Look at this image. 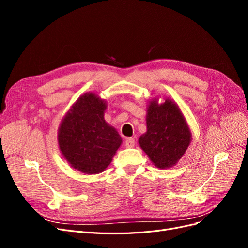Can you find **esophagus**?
<instances>
[{
    "instance_id": "34e87169",
    "label": "esophagus",
    "mask_w": 248,
    "mask_h": 248,
    "mask_svg": "<svg viewBox=\"0 0 248 248\" xmlns=\"http://www.w3.org/2000/svg\"><path fill=\"white\" fill-rule=\"evenodd\" d=\"M134 145H136V140H134V139L128 138L125 140V146L127 148H132V147H134Z\"/></svg>"
}]
</instances>
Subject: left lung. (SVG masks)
Listing matches in <instances>:
<instances>
[{
	"label": "left lung",
	"instance_id": "left-lung-1",
	"mask_svg": "<svg viewBox=\"0 0 248 248\" xmlns=\"http://www.w3.org/2000/svg\"><path fill=\"white\" fill-rule=\"evenodd\" d=\"M191 134L184 117L170 99L158 104L150 102L147 112V132L139 142L149 158L159 169L174 166L188 148Z\"/></svg>",
	"mask_w": 248,
	"mask_h": 248
}]
</instances>
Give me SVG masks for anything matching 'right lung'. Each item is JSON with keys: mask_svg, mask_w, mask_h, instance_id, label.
I'll return each mask as SVG.
<instances>
[{"mask_svg": "<svg viewBox=\"0 0 248 248\" xmlns=\"http://www.w3.org/2000/svg\"><path fill=\"white\" fill-rule=\"evenodd\" d=\"M106 101L87 93L73 104L59 128V147L71 167L89 175L99 174L110 163L122 142L104 120Z\"/></svg>", "mask_w": 248, "mask_h": 248, "instance_id": "add662e5", "label": "right lung"}]
</instances>
